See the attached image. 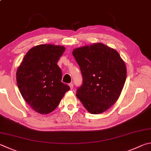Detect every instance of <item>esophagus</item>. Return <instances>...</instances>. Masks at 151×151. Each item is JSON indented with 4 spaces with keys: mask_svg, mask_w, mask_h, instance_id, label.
<instances>
[{
    "mask_svg": "<svg viewBox=\"0 0 151 151\" xmlns=\"http://www.w3.org/2000/svg\"><path fill=\"white\" fill-rule=\"evenodd\" d=\"M69 86H70V88L71 89H73V84L72 83H71L69 84Z\"/></svg>",
    "mask_w": 151,
    "mask_h": 151,
    "instance_id": "1",
    "label": "esophagus"
}]
</instances>
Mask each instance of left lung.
<instances>
[{"mask_svg": "<svg viewBox=\"0 0 151 151\" xmlns=\"http://www.w3.org/2000/svg\"><path fill=\"white\" fill-rule=\"evenodd\" d=\"M72 54L83 76L76 96L91 114L106 111L117 101L125 85V62L117 50L99 42L75 48Z\"/></svg>", "mask_w": 151, "mask_h": 151, "instance_id": "1", "label": "left lung"}]
</instances>
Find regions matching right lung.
Returning a JSON list of instances; mask_svg holds the SVG:
<instances>
[{"mask_svg": "<svg viewBox=\"0 0 151 151\" xmlns=\"http://www.w3.org/2000/svg\"><path fill=\"white\" fill-rule=\"evenodd\" d=\"M65 50L63 46L40 44L28 50L17 71L18 88L26 102L40 114H48L70 89L62 82L57 63Z\"/></svg>", "mask_w": 151, "mask_h": 151, "instance_id": "obj_1", "label": "right lung"}]
</instances>
